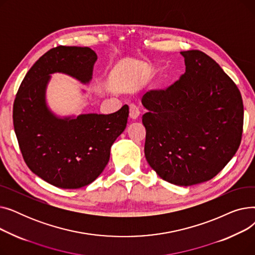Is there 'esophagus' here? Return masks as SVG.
Listing matches in <instances>:
<instances>
[{
    "instance_id": "esophagus-1",
    "label": "esophagus",
    "mask_w": 255,
    "mask_h": 255,
    "mask_svg": "<svg viewBox=\"0 0 255 255\" xmlns=\"http://www.w3.org/2000/svg\"><path fill=\"white\" fill-rule=\"evenodd\" d=\"M138 117H139L138 109L134 105H131L129 109V121H131V122H134V121H136L138 119Z\"/></svg>"
}]
</instances>
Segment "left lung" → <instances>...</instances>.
<instances>
[{"mask_svg":"<svg viewBox=\"0 0 255 255\" xmlns=\"http://www.w3.org/2000/svg\"><path fill=\"white\" fill-rule=\"evenodd\" d=\"M186 70L165 91L144 94V156L164 181L192 186L215 177L237 153L243 132L241 93L199 50L180 52Z\"/></svg>","mask_w":255,"mask_h":255,"instance_id":"left-lung-1","label":"left lung"}]
</instances>
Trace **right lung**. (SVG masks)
Wrapping results in <instances>:
<instances>
[{
  "mask_svg": "<svg viewBox=\"0 0 255 255\" xmlns=\"http://www.w3.org/2000/svg\"><path fill=\"white\" fill-rule=\"evenodd\" d=\"M96 61V52L90 47L48 50L25 74L13 105V125L26 165L62 189H77L95 181L127 125V105L111 115L61 117L47 104L51 74L63 73L89 85Z\"/></svg>",
  "mask_w": 255,
  "mask_h": 255,
  "instance_id": "add662e5",
  "label": "right lung"
}]
</instances>
